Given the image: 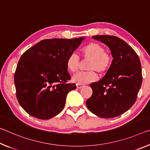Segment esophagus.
<instances>
[{
  "instance_id": "1",
  "label": "esophagus",
  "mask_w": 150,
  "mask_h": 150,
  "mask_svg": "<svg viewBox=\"0 0 150 150\" xmlns=\"http://www.w3.org/2000/svg\"><path fill=\"white\" fill-rule=\"evenodd\" d=\"M84 87V85H83V84H79V83H77V87L78 88H82V87Z\"/></svg>"
}]
</instances>
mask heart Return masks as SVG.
Masks as SVG:
<instances>
[{
	"label": "heart",
	"mask_w": 150,
	"mask_h": 150,
	"mask_svg": "<svg viewBox=\"0 0 150 150\" xmlns=\"http://www.w3.org/2000/svg\"><path fill=\"white\" fill-rule=\"evenodd\" d=\"M80 55L83 60L88 61L87 64V71L81 72L73 77V81L79 84H87L97 79V75H104L107 72L112 65V57L106 52L105 47L98 43L91 42L83 47L80 50ZM67 68L70 72H77L79 67V59L75 54H71L66 61Z\"/></svg>",
	"instance_id": "b5f03b06"
}]
</instances>
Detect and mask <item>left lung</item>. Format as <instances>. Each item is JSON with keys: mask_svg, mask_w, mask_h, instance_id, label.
<instances>
[{"mask_svg": "<svg viewBox=\"0 0 150 150\" xmlns=\"http://www.w3.org/2000/svg\"><path fill=\"white\" fill-rule=\"evenodd\" d=\"M93 38L108 46L113 59L102 79L90 85L93 95L86 105L100 118L116 117L136 102L143 79L140 60L133 48L118 37L98 35Z\"/></svg>", "mask_w": 150, "mask_h": 150, "instance_id": "1", "label": "left lung"}]
</instances>
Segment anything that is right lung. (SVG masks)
<instances>
[{
	"mask_svg": "<svg viewBox=\"0 0 150 150\" xmlns=\"http://www.w3.org/2000/svg\"><path fill=\"white\" fill-rule=\"evenodd\" d=\"M83 39L43 40L22 55L14 80L17 100L28 114L47 120L63 110L67 93L77 87L69 83L66 61Z\"/></svg>",
	"mask_w": 150,
	"mask_h": 150,
	"instance_id": "right-lung-1",
	"label": "right lung"
}]
</instances>
